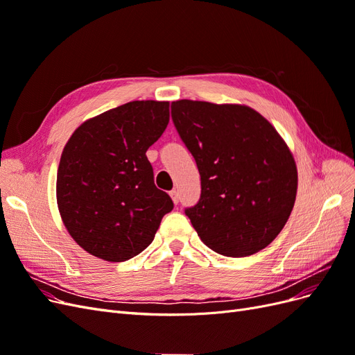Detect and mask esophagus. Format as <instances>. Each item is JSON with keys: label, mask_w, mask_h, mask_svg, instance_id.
Wrapping results in <instances>:
<instances>
[{"label": "esophagus", "mask_w": 355, "mask_h": 355, "mask_svg": "<svg viewBox=\"0 0 355 355\" xmlns=\"http://www.w3.org/2000/svg\"><path fill=\"white\" fill-rule=\"evenodd\" d=\"M170 197H171V200H173L175 204L179 202V192H178L176 189H171V191H170Z\"/></svg>", "instance_id": "obj_1"}]
</instances>
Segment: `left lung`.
I'll use <instances>...</instances> for the list:
<instances>
[{"mask_svg": "<svg viewBox=\"0 0 355 355\" xmlns=\"http://www.w3.org/2000/svg\"><path fill=\"white\" fill-rule=\"evenodd\" d=\"M171 118L201 176L185 210L201 241L243 257L271 244L293 210L297 168L275 127L250 106L182 99Z\"/></svg>", "mask_w": 355, "mask_h": 355, "instance_id": "left-lung-1", "label": "left lung"}]
</instances>
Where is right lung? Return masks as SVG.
<instances>
[{
	"label": "right lung",
	"mask_w": 355,
	"mask_h": 355,
	"mask_svg": "<svg viewBox=\"0 0 355 355\" xmlns=\"http://www.w3.org/2000/svg\"><path fill=\"white\" fill-rule=\"evenodd\" d=\"M168 102L133 101L89 118L62 151L56 180L63 225L83 249L123 262L153 243L173 201L154 184L146 151L170 120Z\"/></svg>",
	"instance_id": "obj_1"
}]
</instances>
